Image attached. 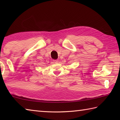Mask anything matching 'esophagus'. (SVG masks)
<instances>
[{
    "instance_id": "esophagus-1",
    "label": "esophagus",
    "mask_w": 120,
    "mask_h": 120,
    "mask_svg": "<svg viewBox=\"0 0 120 120\" xmlns=\"http://www.w3.org/2000/svg\"><path fill=\"white\" fill-rule=\"evenodd\" d=\"M53 62H54L55 63H58L59 62V60H58V59H57V60H53Z\"/></svg>"
}]
</instances>
